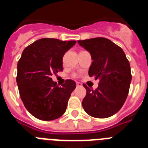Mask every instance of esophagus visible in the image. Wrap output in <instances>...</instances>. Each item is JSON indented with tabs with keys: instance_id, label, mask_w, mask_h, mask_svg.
Listing matches in <instances>:
<instances>
[{
	"instance_id": "1",
	"label": "esophagus",
	"mask_w": 148,
	"mask_h": 148,
	"mask_svg": "<svg viewBox=\"0 0 148 148\" xmlns=\"http://www.w3.org/2000/svg\"><path fill=\"white\" fill-rule=\"evenodd\" d=\"M76 85L77 87H82V84L81 82H76Z\"/></svg>"
}]
</instances>
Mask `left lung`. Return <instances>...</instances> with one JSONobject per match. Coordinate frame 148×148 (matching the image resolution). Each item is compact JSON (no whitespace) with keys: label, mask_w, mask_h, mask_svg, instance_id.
Returning <instances> with one entry per match:
<instances>
[{"label":"left lung","mask_w":148,"mask_h":148,"mask_svg":"<svg viewBox=\"0 0 148 148\" xmlns=\"http://www.w3.org/2000/svg\"><path fill=\"white\" fill-rule=\"evenodd\" d=\"M78 43L90 53L93 61L89 75L99 79L95 90L83 84L87 90L82 101L84 110L95 118L112 116L127 97L132 79L130 63L122 49L108 38H94Z\"/></svg>","instance_id":"left-lung-1"}]
</instances>
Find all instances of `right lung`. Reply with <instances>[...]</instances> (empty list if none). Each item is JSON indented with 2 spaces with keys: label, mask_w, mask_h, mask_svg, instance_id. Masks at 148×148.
<instances>
[{
  "label": "right lung",
  "mask_w": 148,
  "mask_h": 148,
  "mask_svg": "<svg viewBox=\"0 0 148 148\" xmlns=\"http://www.w3.org/2000/svg\"><path fill=\"white\" fill-rule=\"evenodd\" d=\"M75 43L41 38L23 51L18 62L16 81L26 109L35 118L52 121L65 113L75 82L67 79L58 87L51 75L62 71L63 56Z\"/></svg>",
  "instance_id": "add662e5"
}]
</instances>
